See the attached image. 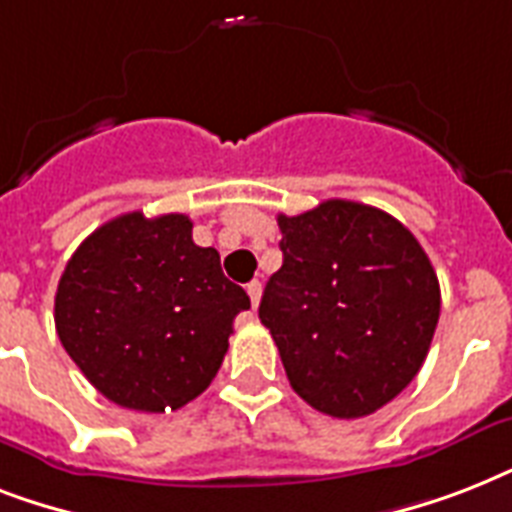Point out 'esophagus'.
<instances>
[{"mask_svg":"<svg viewBox=\"0 0 512 512\" xmlns=\"http://www.w3.org/2000/svg\"><path fill=\"white\" fill-rule=\"evenodd\" d=\"M247 292L249 300H252V308H257V305H260V297H263V284H260V281H249Z\"/></svg>","mask_w":512,"mask_h":512,"instance_id":"obj_1","label":"esophagus"}]
</instances>
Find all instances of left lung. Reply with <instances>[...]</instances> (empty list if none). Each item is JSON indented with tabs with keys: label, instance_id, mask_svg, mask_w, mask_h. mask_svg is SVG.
<instances>
[{
	"label": "left lung",
	"instance_id": "obj_1",
	"mask_svg": "<svg viewBox=\"0 0 512 512\" xmlns=\"http://www.w3.org/2000/svg\"><path fill=\"white\" fill-rule=\"evenodd\" d=\"M284 263L265 284L289 385L313 409L356 420L377 412L420 372L441 313L425 249L396 217L327 199L279 215Z\"/></svg>",
	"mask_w": 512,
	"mask_h": 512
}]
</instances>
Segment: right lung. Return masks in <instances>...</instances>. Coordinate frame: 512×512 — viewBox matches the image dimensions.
Here are the masks:
<instances>
[{
    "mask_svg": "<svg viewBox=\"0 0 512 512\" xmlns=\"http://www.w3.org/2000/svg\"><path fill=\"white\" fill-rule=\"evenodd\" d=\"M185 215L127 212L79 244L55 292V329L82 374L135 412L180 409L223 364L247 292Z\"/></svg>",
    "mask_w": 512,
    "mask_h": 512,
    "instance_id": "add662e5",
    "label": "right lung"
}]
</instances>
